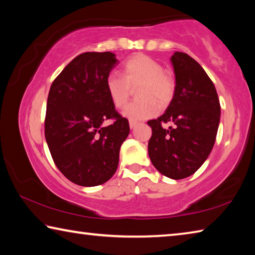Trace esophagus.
<instances>
[{
    "mask_svg": "<svg viewBox=\"0 0 255 255\" xmlns=\"http://www.w3.org/2000/svg\"><path fill=\"white\" fill-rule=\"evenodd\" d=\"M137 126V123L135 122H129V127H130V129H133Z\"/></svg>",
    "mask_w": 255,
    "mask_h": 255,
    "instance_id": "1",
    "label": "esophagus"
}]
</instances>
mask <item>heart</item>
<instances>
[{
  "label": "heart",
  "mask_w": 255,
  "mask_h": 255,
  "mask_svg": "<svg viewBox=\"0 0 255 255\" xmlns=\"http://www.w3.org/2000/svg\"><path fill=\"white\" fill-rule=\"evenodd\" d=\"M120 76L110 73L106 79V90L116 108H123L131 94V89H137L140 100L129 103L123 116L130 122H140L156 116L158 104L164 108L173 100L175 81L169 72L164 71L162 64L149 56L136 54L124 63Z\"/></svg>",
  "instance_id": "b5f03b06"
}]
</instances>
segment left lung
<instances>
[{"instance_id":"1","label":"left lung","mask_w":255,"mask_h":255,"mask_svg":"<svg viewBox=\"0 0 255 255\" xmlns=\"http://www.w3.org/2000/svg\"><path fill=\"white\" fill-rule=\"evenodd\" d=\"M175 93L166 111L147 122L152 128L148 155L163 175L181 180L192 175L208 158L221 120L215 85L204 68L189 55L175 51L171 57ZM172 127L165 129L163 123Z\"/></svg>"}]
</instances>
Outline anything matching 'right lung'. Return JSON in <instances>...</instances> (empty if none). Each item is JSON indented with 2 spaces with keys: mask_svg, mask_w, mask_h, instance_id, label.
I'll list each match as a JSON object with an SVG mask.
<instances>
[{
  "mask_svg": "<svg viewBox=\"0 0 255 255\" xmlns=\"http://www.w3.org/2000/svg\"><path fill=\"white\" fill-rule=\"evenodd\" d=\"M118 65L116 55L84 53L72 60L50 86L45 137L58 170L82 187H96L117 171L129 123L112 105L106 79ZM114 119L109 127H103Z\"/></svg>",
  "mask_w": 255,
  "mask_h": 255,
  "instance_id": "1",
  "label": "right lung"
}]
</instances>
